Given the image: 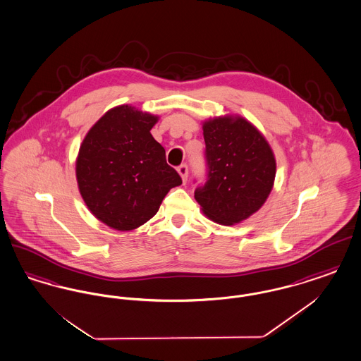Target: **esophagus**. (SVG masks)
<instances>
[{"mask_svg":"<svg viewBox=\"0 0 361 361\" xmlns=\"http://www.w3.org/2000/svg\"><path fill=\"white\" fill-rule=\"evenodd\" d=\"M177 172L181 176L183 181H187V178H188V166H187V165H180L178 169H177Z\"/></svg>","mask_w":361,"mask_h":361,"instance_id":"34e87169","label":"esophagus"}]
</instances>
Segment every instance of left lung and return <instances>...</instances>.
<instances>
[{
  "mask_svg": "<svg viewBox=\"0 0 361 361\" xmlns=\"http://www.w3.org/2000/svg\"><path fill=\"white\" fill-rule=\"evenodd\" d=\"M207 181L195 190L203 214L219 224L257 212L274 188L275 154L265 137L240 115L203 121Z\"/></svg>",
  "mask_w": 361,
  "mask_h": 361,
  "instance_id": "1",
  "label": "left lung"
}]
</instances>
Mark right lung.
I'll use <instances>...</instances> for the list:
<instances>
[{
  "label": "right lung",
  "mask_w": 361,
  "mask_h": 361,
  "mask_svg": "<svg viewBox=\"0 0 361 361\" xmlns=\"http://www.w3.org/2000/svg\"><path fill=\"white\" fill-rule=\"evenodd\" d=\"M158 119L133 105L115 106L80 146V193L89 211L114 230L130 231L150 221L166 193L183 183L150 134Z\"/></svg>",
  "instance_id": "add662e5"
}]
</instances>
